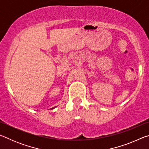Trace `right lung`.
Segmentation results:
<instances>
[{"instance_id": "add662e5", "label": "right lung", "mask_w": 149, "mask_h": 149, "mask_svg": "<svg viewBox=\"0 0 149 149\" xmlns=\"http://www.w3.org/2000/svg\"><path fill=\"white\" fill-rule=\"evenodd\" d=\"M56 108V107H54V108H52V109H53V108ZM52 108H51V109H52Z\"/></svg>"}]
</instances>
